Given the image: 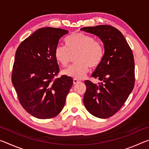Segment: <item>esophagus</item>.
I'll return each mask as SVG.
<instances>
[{
	"instance_id": "1",
	"label": "esophagus",
	"mask_w": 149,
	"mask_h": 149,
	"mask_svg": "<svg viewBox=\"0 0 149 149\" xmlns=\"http://www.w3.org/2000/svg\"><path fill=\"white\" fill-rule=\"evenodd\" d=\"M79 81L77 80L76 79H74V80H73V83H74V84H77V83H79Z\"/></svg>"
}]
</instances>
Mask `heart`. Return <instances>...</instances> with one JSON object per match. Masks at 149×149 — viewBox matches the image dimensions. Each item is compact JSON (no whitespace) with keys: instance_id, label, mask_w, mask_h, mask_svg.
<instances>
[{"instance_id":"heart-1","label":"heart","mask_w":149,"mask_h":149,"mask_svg":"<svg viewBox=\"0 0 149 149\" xmlns=\"http://www.w3.org/2000/svg\"><path fill=\"white\" fill-rule=\"evenodd\" d=\"M65 47L58 45L54 49V57L63 67L69 65L75 55L74 65L65 70L67 76L80 79L85 76L89 69L95 68L101 63L104 54V47L91 35L83 33H75L64 40Z\"/></svg>"}]
</instances>
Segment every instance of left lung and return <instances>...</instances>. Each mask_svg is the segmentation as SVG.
<instances>
[{
    "label": "left lung",
    "instance_id": "left-lung-1",
    "mask_svg": "<svg viewBox=\"0 0 149 149\" xmlns=\"http://www.w3.org/2000/svg\"><path fill=\"white\" fill-rule=\"evenodd\" d=\"M81 30L99 37L104 47L102 62L91 75L101 82L96 84L85 81V107L95 117L108 118L119 111L134 87L132 50L123 34L114 27L100 25Z\"/></svg>",
    "mask_w": 149,
    "mask_h": 149
}]
</instances>
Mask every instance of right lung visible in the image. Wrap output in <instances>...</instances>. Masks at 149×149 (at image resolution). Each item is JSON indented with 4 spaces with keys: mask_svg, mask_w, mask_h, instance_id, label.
Wrapping results in <instances>:
<instances>
[{
    "mask_svg": "<svg viewBox=\"0 0 149 149\" xmlns=\"http://www.w3.org/2000/svg\"><path fill=\"white\" fill-rule=\"evenodd\" d=\"M68 31L54 27L41 28L17 47L12 82L20 104L39 119H49L60 114L73 85L71 77L62 75L54 57L59 40Z\"/></svg>",
    "mask_w": 149,
    "mask_h": 149,
    "instance_id": "right-lung-1",
    "label": "right lung"
}]
</instances>
